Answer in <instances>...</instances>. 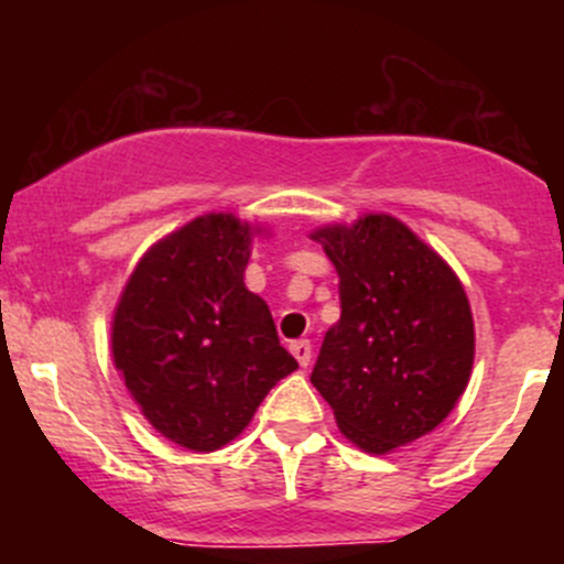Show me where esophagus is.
Segmentation results:
<instances>
[{
  "mask_svg": "<svg viewBox=\"0 0 564 564\" xmlns=\"http://www.w3.org/2000/svg\"><path fill=\"white\" fill-rule=\"evenodd\" d=\"M290 354L299 359L301 367H306L312 361V343L310 339H295V343L290 345Z\"/></svg>",
  "mask_w": 564,
  "mask_h": 564,
  "instance_id": "esophagus-1",
  "label": "esophagus"
}]
</instances>
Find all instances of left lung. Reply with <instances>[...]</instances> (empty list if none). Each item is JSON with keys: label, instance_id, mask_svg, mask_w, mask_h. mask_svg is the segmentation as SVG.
<instances>
[{"label": "left lung", "instance_id": "1", "mask_svg": "<svg viewBox=\"0 0 564 564\" xmlns=\"http://www.w3.org/2000/svg\"><path fill=\"white\" fill-rule=\"evenodd\" d=\"M339 276V321L310 381L345 438L372 455L447 420L469 383L474 321L455 271L389 214L312 232Z\"/></svg>", "mask_w": 564, "mask_h": 564}]
</instances>
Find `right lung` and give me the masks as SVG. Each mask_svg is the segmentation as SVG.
Masks as SVG:
<instances>
[{"label": "right lung", "instance_id": "right-lung-1", "mask_svg": "<svg viewBox=\"0 0 564 564\" xmlns=\"http://www.w3.org/2000/svg\"><path fill=\"white\" fill-rule=\"evenodd\" d=\"M258 227L205 214L142 254L117 301L111 356L144 420L194 453L241 436L299 367L243 284Z\"/></svg>", "mask_w": 564, "mask_h": 564}]
</instances>
